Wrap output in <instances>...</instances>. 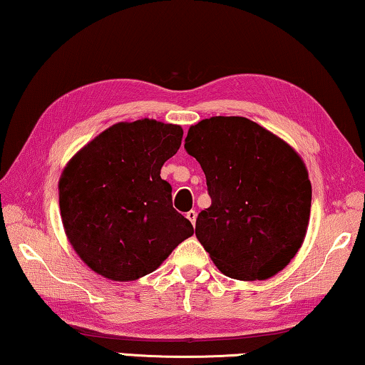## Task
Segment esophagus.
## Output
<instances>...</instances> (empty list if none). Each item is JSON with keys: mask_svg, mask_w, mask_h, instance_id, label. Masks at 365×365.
Masks as SVG:
<instances>
[{"mask_svg": "<svg viewBox=\"0 0 365 365\" xmlns=\"http://www.w3.org/2000/svg\"><path fill=\"white\" fill-rule=\"evenodd\" d=\"M186 217L189 218V222L194 225L195 218H197V212H195V210H189V212H186Z\"/></svg>", "mask_w": 365, "mask_h": 365, "instance_id": "esophagus-1", "label": "esophagus"}]
</instances>
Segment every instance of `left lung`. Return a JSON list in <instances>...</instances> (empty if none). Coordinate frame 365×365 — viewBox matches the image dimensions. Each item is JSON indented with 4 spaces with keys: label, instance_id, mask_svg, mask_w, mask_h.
I'll use <instances>...</instances> for the list:
<instances>
[{
    "label": "left lung",
    "instance_id": "left-lung-1",
    "mask_svg": "<svg viewBox=\"0 0 365 365\" xmlns=\"http://www.w3.org/2000/svg\"><path fill=\"white\" fill-rule=\"evenodd\" d=\"M184 148L200 163L212 204L195 237L228 277L262 280L304 243L312 207L307 168L284 140L246 117H210L189 128Z\"/></svg>",
    "mask_w": 365,
    "mask_h": 365
}]
</instances>
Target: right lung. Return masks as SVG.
<instances>
[{"instance_id":"right-lung-1","label":"right lung","mask_w":365,"mask_h":365,"mask_svg":"<svg viewBox=\"0 0 365 365\" xmlns=\"http://www.w3.org/2000/svg\"><path fill=\"white\" fill-rule=\"evenodd\" d=\"M181 140L179 125L119 122L66 165L58 182L61 222L94 272L119 282L143 277L194 233L160 176Z\"/></svg>"}]
</instances>
